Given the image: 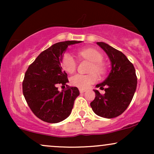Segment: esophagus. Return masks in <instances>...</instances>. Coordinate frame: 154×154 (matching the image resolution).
Here are the masks:
<instances>
[{
	"label": "esophagus",
	"instance_id": "34e87169",
	"mask_svg": "<svg viewBox=\"0 0 154 154\" xmlns=\"http://www.w3.org/2000/svg\"><path fill=\"white\" fill-rule=\"evenodd\" d=\"M85 91H86L85 89H79V93H85Z\"/></svg>",
	"mask_w": 154,
	"mask_h": 154
}]
</instances>
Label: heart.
I'll return each mask as SVG.
<instances>
[{
	"label": "heart",
	"mask_w": 154,
	"mask_h": 154,
	"mask_svg": "<svg viewBox=\"0 0 154 154\" xmlns=\"http://www.w3.org/2000/svg\"><path fill=\"white\" fill-rule=\"evenodd\" d=\"M79 55L84 59H88L92 62L91 72H95L98 75H102L105 72V67L101 63L103 60V56L100 52L93 48H86L79 51ZM61 66L65 71L68 73H73L77 68V62L75 58L69 53L63 54L61 59ZM98 79L96 74L93 73L89 75H77L72 76L71 78V83L72 85L81 89H86L89 88L91 85L94 84Z\"/></svg>",
	"instance_id": "1"
}]
</instances>
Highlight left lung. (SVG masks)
I'll list each match as a JSON object with an SVG mask.
<instances>
[{"label": "left lung", "instance_id": "obj_1", "mask_svg": "<svg viewBox=\"0 0 154 154\" xmlns=\"http://www.w3.org/2000/svg\"><path fill=\"white\" fill-rule=\"evenodd\" d=\"M96 43L109 56L111 69L105 80L95 86L105 93L93 90L95 98L91 106L98 116L111 119L122 114L130 105L137 88V77L133 64L121 51L103 42Z\"/></svg>", "mask_w": 154, "mask_h": 154}]
</instances>
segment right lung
<instances>
[{
    "label": "right lung",
    "instance_id": "1",
    "mask_svg": "<svg viewBox=\"0 0 154 154\" xmlns=\"http://www.w3.org/2000/svg\"><path fill=\"white\" fill-rule=\"evenodd\" d=\"M82 41L60 42L41 53L26 70L22 83L23 94L30 109L39 119L58 123L71 114L79 95L78 88L67 87L61 92L58 85L69 82L61 66V59L68 46Z\"/></svg>",
    "mask_w": 154,
    "mask_h": 154
}]
</instances>
